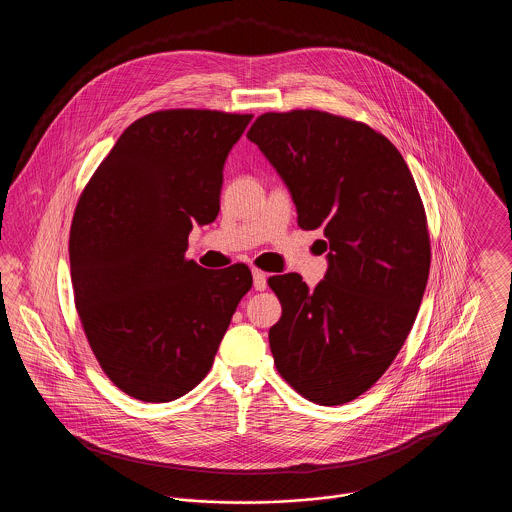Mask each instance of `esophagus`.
<instances>
[{
  "label": "esophagus",
  "mask_w": 512,
  "mask_h": 512,
  "mask_svg": "<svg viewBox=\"0 0 512 512\" xmlns=\"http://www.w3.org/2000/svg\"><path fill=\"white\" fill-rule=\"evenodd\" d=\"M252 278H254V290H258V292H262V290H266V274L264 272H260V270H252Z\"/></svg>",
  "instance_id": "1"
}]
</instances>
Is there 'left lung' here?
I'll return each instance as SVG.
<instances>
[{"mask_svg":"<svg viewBox=\"0 0 512 512\" xmlns=\"http://www.w3.org/2000/svg\"><path fill=\"white\" fill-rule=\"evenodd\" d=\"M246 138L288 185L297 224L329 246L315 290L299 274L268 280L282 303L274 363L303 398L351 402L392 365L426 292L432 248L414 177L390 140L329 112H268Z\"/></svg>","mask_w":512,"mask_h":512,"instance_id":"left-lung-1","label":"left lung"}]
</instances>
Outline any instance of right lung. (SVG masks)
<instances>
[{
    "mask_svg": "<svg viewBox=\"0 0 512 512\" xmlns=\"http://www.w3.org/2000/svg\"><path fill=\"white\" fill-rule=\"evenodd\" d=\"M250 114L161 110L124 130L84 187L71 226L74 303L106 376L171 402L211 370L248 266L205 270L187 238L220 211L222 169Z\"/></svg>",
    "mask_w": 512,
    "mask_h": 512,
    "instance_id": "right-lung-1",
    "label": "right lung"
}]
</instances>
